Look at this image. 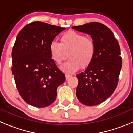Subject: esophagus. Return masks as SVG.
Wrapping results in <instances>:
<instances>
[{
  "label": "esophagus",
  "mask_w": 133,
  "mask_h": 133,
  "mask_svg": "<svg viewBox=\"0 0 133 133\" xmlns=\"http://www.w3.org/2000/svg\"><path fill=\"white\" fill-rule=\"evenodd\" d=\"M71 75L65 74V78H66V79H68L69 77H71Z\"/></svg>",
  "instance_id": "34e87169"
}]
</instances>
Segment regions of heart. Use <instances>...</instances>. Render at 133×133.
Wrapping results in <instances>:
<instances>
[{
	"mask_svg": "<svg viewBox=\"0 0 133 133\" xmlns=\"http://www.w3.org/2000/svg\"><path fill=\"white\" fill-rule=\"evenodd\" d=\"M96 49L93 38L72 30L62 35L60 43L53 41L49 44L51 56L57 64L65 60L68 53L69 60L61 65V69L69 73L80 67L84 69L89 66L95 58Z\"/></svg>",
	"mask_w": 133,
	"mask_h": 133,
	"instance_id": "obj_1",
	"label": "heart"
}]
</instances>
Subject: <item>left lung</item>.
<instances>
[{"label": "left lung", "mask_w": 133, "mask_h": 133, "mask_svg": "<svg viewBox=\"0 0 133 133\" xmlns=\"http://www.w3.org/2000/svg\"><path fill=\"white\" fill-rule=\"evenodd\" d=\"M72 28L90 35L96 42L92 63L76 75V96L84 105H98L111 96L117 87L122 63L120 45L111 29L103 24L89 22Z\"/></svg>", "instance_id": "obj_1"}]
</instances>
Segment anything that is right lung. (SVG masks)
I'll return each mask as SVG.
<instances>
[{
  "label": "right lung",
  "mask_w": 133,
  "mask_h": 133,
  "mask_svg": "<svg viewBox=\"0 0 133 133\" xmlns=\"http://www.w3.org/2000/svg\"><path fill=\"white\" fill-rule=\"evenodd\" d=\"M65 28L35 21L17 35L12 49V73L21 97L28 104L45 108L54 102L65 76L51 58L49 44Z\"/></svg>",
  "instance_id": "obj_1"
}]
</instances>
